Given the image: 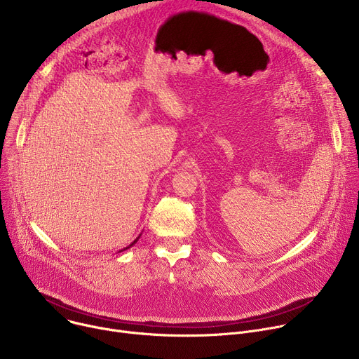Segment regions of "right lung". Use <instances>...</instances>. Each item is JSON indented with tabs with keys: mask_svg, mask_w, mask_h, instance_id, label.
<instances>
[{
	"mask_svg": "<svg viewBox=\"0 0 359 359\" xmlns=\"http://www.w3.org/2000/svg\"><path fill=\"white\" fill-rule=\"evenodd\" d=\"M139 237H140V234H139ZM139 237H137V238H136V240H133V241H132V243H130V244H129V245H128V247H125V248H123V250H119V251H118V252H121V251H125V250H128V248H130V247H132V245H133V244H135V243H136V241H137V240H139Z\"/></svg>",
	"mask_w": 359,
	"mask_h": 359,
	"instance_id": "add662e5",
	"label": "right lung"
}]
</instances>
